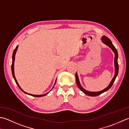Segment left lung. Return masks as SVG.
I'll return each mask as SVG.
<instances>
[{
  "label": "left lung",
  "mask_w": 129,
  "mask_h": 129,
  "mask_svg": "<svg viewBox=\"0 0 129 129\" xmlns=\"http://www.w3.org/2000/svg\"><path fill=\"white\" fill-rule=\"evenodd\" d=\"M101 41L102 42L104 43L105 44H106V46L110 47V48L111 49L112 51L114 52V53H115V58H114V64H115V75L114 76V77L112 79L111 81L110 82V84L108 85V86L106 87V88L104 90H102L100 91H98V92H92V91H88L87 90H86L85 89H84L82 86H81V83L80 82V80H79V78H78V76L77 75V72H76V75H75V77H76V83H77V85L78 87L80 90L82 91L83 92L87 94V95L90 96H99L100 94H101V93L105 92L107 91H108L109 89L111 87L113 83H114V81L116 79V78L117 77V76L118 75V72H119V64H118V62H117V59H118V53H117V51L116 49L115 48V46L113 45L112 43L111 42V41L110 39L107 37L106 36H103L101 37Z\"/></svg>",
  "instance_id": "left-lung-1"
}]
</instances>
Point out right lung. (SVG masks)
<instances>
[{
  "label": "right lung",
  "mask_w": 129,
  "mask_h": 129,
  "mask_svg": "<svg viewBox=\"0 0 129 129\" xmlns=\"http://www.w3.org/2000/svg\"><path fill=\"white\" fill-rule=\"evenodd\" d=\"M18 46H17V47H15V49L14 50V51H13V56H12V75H13V78H14V80H15V82H16V83H17V85H18V87H19V88H20V90L22 91V92H23L24 93H25V94H29V95H30V96H34V97H37V98H40V97H43V96H46V95H47V94H48L50 91H51L52 90V88H53V87H54V86L55 85V84H56V80H57V79L56 80V81H55V83H54V85H53V87H52V88L51 89V91H50L49 92H47V93H45V94H30V93H27V92H25L24 91H23L22 89V88L20 87V86H19V84H18V82H17V80H16V78H15V75H14V61H15V54H16V52H17V49H18Z\"/></svg>",
  "instance_id": "right-lung-1"
}]
</instances>
